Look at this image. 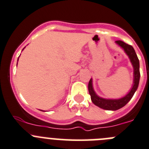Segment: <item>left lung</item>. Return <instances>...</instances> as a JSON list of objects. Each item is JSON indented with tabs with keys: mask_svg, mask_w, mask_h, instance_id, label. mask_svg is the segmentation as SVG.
I'll list each match as a JSON object with an SVG mask.
<instances>
[{
	"mask_svg": "<svg viewBox=\"0 0 149 149\" xmlns=\"http://www.w3.org/2000/svg\"><path fill=\"white\" fill-rule=\"evenodd\" d=\"M115 43L117 45H118L120 48H122L126 53V55L129 56L130 62L132 65L133 68H134V79H133V85L132 87L131 90L126 94L125 96L122 97L118 99H107V98H101L98 96L95 92L94 91L93 86V79L92 78L90 79V81L88 84V90L89 93L91 96V100L95 106L101 108L103 109H106V110H118L120 109L123 107H124L128 102H129L131 98L134 95V93L137 90V87L139 85V81H140V62L139 59L137 58V56L136 54L135 51L133 48V47L130 45H128L124 42L118 40L115 41Z\"/></svg>",
	"mask_w": 149,
	"mask_h": 149,
	"instance_id": "8db88e82",
	"label": "left lung"
}]
</instances>
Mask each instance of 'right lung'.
<instances>
[{"mask_svg": "<svg viewBox=\"0 0 149 149\" xmlns=\"http://www.w3.org/2000/svg\"><path fill=\"white\" fill-rule=\"evenodd\" d=\"M23 49H24V48H23ZM17 61H18V59H17Z\"/></svg>", "mask_w": 149, "mask_h": 149, "instance_id": "1", "label": "right lung"}]
</instances>
